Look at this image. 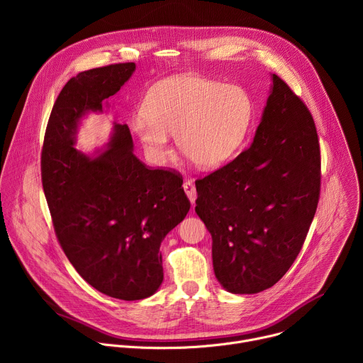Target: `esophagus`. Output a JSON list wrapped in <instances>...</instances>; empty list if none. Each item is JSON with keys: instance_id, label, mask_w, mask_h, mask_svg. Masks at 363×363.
Wrapping results in <instances>:
<instances>
[{"instance_id": "34e87169", "label": "esophagus", "mask_w": 363, "mask_h": 363, "mask_svg": "<svg viewBox=\"0 0 363 363\" xmlns=\"http://www.w3.org/2000/svg\"><path fill=\"white\" fill-rule=\"evenodd\" d=\"M184 189H185V192H186V195H188L189 201H191L192 203H195V198H196V189H195V185H194V182H192V181H189V179H186V181L184 182Z\"/></svg>"}]
</instances>
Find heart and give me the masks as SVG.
Segmentation results:
<instances>
[{"mask_svg":"<svg viewBox=\"0 0 363 363\" xmlns=\"http://www.w3.org/2000/svg\"><path fill=\"white\" fill-rule=\"evenodd\" d=\"M252 106L235 86L198 76H175L155 84L146 109L132 119L146 157L164 164L169 155V133L178 147L201 168L225 164L244 140Z\"/></svg>","mask_w":363,"mask_h":363,"instance_id":"obj_1","label":"heart"}]
</instances>
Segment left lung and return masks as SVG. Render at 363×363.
Here are the masks:
<instances>
[{"label":"left lung","mask_w":363,"mask_h":363,"mask_svg":"<svg viewBox=\"0 0 363 363\" xmlns=\"http://www.w3.org/2000/svg\"><path fill=\"white\" fill-rule=\"evenodd\" d=\"M320 145L312 113L273 74L254 142L195 181V213L213 237V264L231 293L274 286L298 255L320 196Z\"/></svg>","instance_id":"left-lung-1"}]
</instances>
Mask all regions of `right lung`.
<instances>
[{"label": "right lung", "mask_w": 363, "mask_h": 363, "mask_svg": "<svg viewBox=\"0 0 363 363\" xmlns=\"http://www.w3.org/2000/svg\"><path fill=\"white\" fill-rule=\"evenodd\" d=\"M135 63L72 77L51 109L41 149V182L56 237L76 272L96 290L140 300L164 280L160 247L191 202L175 169L149 168L132 152L128 125H115L109 149L89 160L74 147L80 118L101 112Z\"/></svg>", "instance_id": "1"}]
</instances>
